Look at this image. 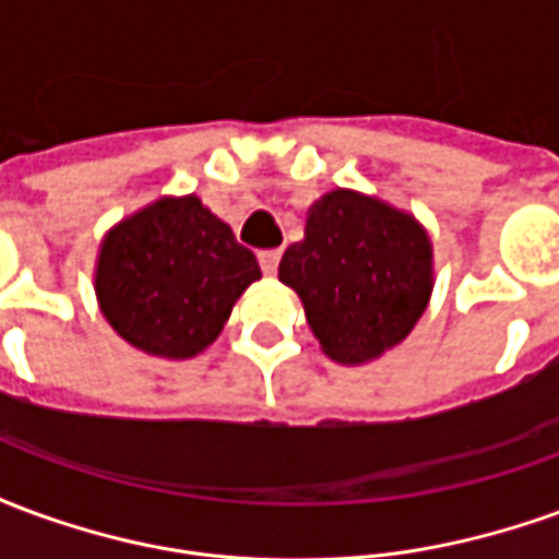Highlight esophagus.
I'll return each instance as SVG.
<instances>
[{"instance_id":"esophagus-1","label":"esophagus","mask_w":559,"mask_h":559,"mask_svg":"<svg viewBox=\"0 0 559 559\" xmlns=\"http://www.w3.org/2000/svg\"><path fill=\"white\" fill-rule=\"evenodd\" d=\"M260 269L266 272V275H275L278 272V263H281V251H260Z\"/></svg>"}]
</instances>
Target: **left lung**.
<instances>
[{
	"label": "left lung",
	"instance_id": "8db88e82",
	"mask_svg": "<svg viewBox=\"0 0 559 559\" xmlns=\"http://www.w3.org/2000/svg\"><path fill=\"white\" fill-rule=\"evenodd\" d=\"M278 278L299 293L326 356L368 362L407 338L425 311L431 242L413 215L338 188L308 212Z\"/></svg>",
	"mask_w": 559,
	"mask_h": 559
}]
</instances>
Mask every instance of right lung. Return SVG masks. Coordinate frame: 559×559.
I'll use <instances>...</instances> for the list:
<instances>
[{
	"label": "right lung",
	"mask_w": 559,
	"mask_h": 559,
	"mask_svg": "<svg viewBox=\"0 0 559 559\" xmlns=\"http://www.w3.org/2000/svg\"><path fill=\"white\" fill-rule=\"evenodd\" d=\"M257 278V257L191 194L158 200L107 233L95 293L128 344L191 359L218 338Z\"/></svg>",
	"instance_id": "obj_1"
}]
</instances>
